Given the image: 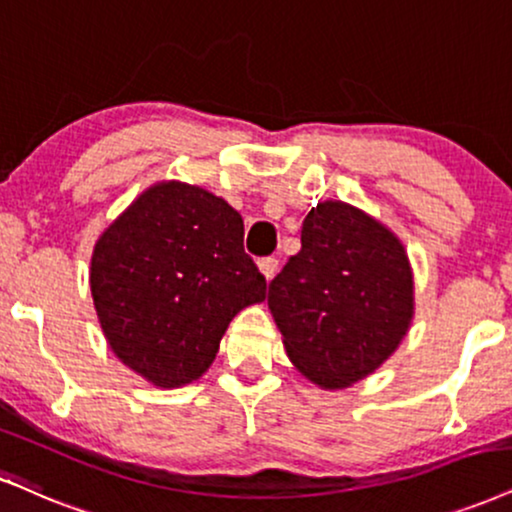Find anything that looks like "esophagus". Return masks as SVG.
Instances as JSON below:
<instances>
[{
  "mask_svg": "<svg viewBox=\"0 0 512 512\" xmlns=\"http://www.w3.org/2000/svg\"><path fill=\"white\" fill-rule=\"evenodd\" d=\"M277 266H280V263H277V258H273V256L261 258V261H258V268H261V273L266 275V280H273L277 273Z\"/></svg>",
  "mask_w": 512,
  "mask_h": 512,
  "instance_id": "esophagus-1",
  "label": "esophagus"
}]
</instances>
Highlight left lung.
I'll return each instance as SVG.
<instances>
[{"mask_svg": "<svg viewBox=\"0 0 512 512\" xmlns=\"http://www.w3.org/2000/svg\"><path fill=\"white\" fill-rule=\"evenodd\" d=\"M268 308L301 375L323 389L351 387L399 349L413 320L406 249L380 220L327 199L270 282Z\"/></svg>", "mask_w": 512, "mask_h": 512, "instance_id": "1", "label": "left lung"}]
</instances>
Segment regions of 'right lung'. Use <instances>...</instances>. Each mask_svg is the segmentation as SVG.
<instances>
[{"instance_id": "1", "label": "right lung", "mask_w": 512, "mask_h": 512, "mask_svg": "<svg viewBox=\"0 0 512 512\" xmlns=\"http://www.w3.org/2000/svg\"><path fill=\"white\" fill-rule=\"evenodd\" d=\"M90 289L111 351L154 387L199 380L230 320L266 299L242 216L204 187L156 182L102 232Z\"/></svg>"}]
</instances>
